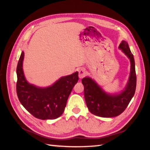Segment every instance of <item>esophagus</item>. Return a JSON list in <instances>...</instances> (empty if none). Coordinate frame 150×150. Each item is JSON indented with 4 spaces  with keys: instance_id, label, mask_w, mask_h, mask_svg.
I'll use <instances>...</instances> for the list:
<instances>
[{
    "instance_id": "esophagus-1",
    "label": "esophagus",
    "mask_w": 150,
    "mask_h": 150,
    "mask_svg": "<svg viewBox=\"0 0 150 150\" xmlns=\"http://www.w3.org/2000/svg\"><path fill=\"white\" fill-rule=\"evenodd\" d=\"M86 75V69L84 68H82L79 70V77L80 79L83 78Z\"/></svg>"
}]
</instances>
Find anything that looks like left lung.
Segmentation results:
<instances>
[{"label": "left lung", "mask_w": 150, "mask_h": 150, "mask_svg": "<svg viewBox=\"0 0 150 150\" xmlns=\"http://www.w3.org/2000/svg\"><path fill=\"white\" fill-rule=\"evenodd\" d=\"M119 48L128 56L131 62V71L125 90L117 95L106 94L92 79H82L84 88V98L86 106L91 113L102 117H114L126 110L135 94L137 84L135 60L128 42L122 41Z\"/></svg>", "instance_id": "8db88e82"}]
</instances>
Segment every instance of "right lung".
<instances>
[{"mask_svg": "<svg viewBox=\"0 0 150 150\" xmlns=\"http://www.w3.org/2000/svg\"><path fill=\"white\" fill-rule=\"evenodd\" d=\"M24 56V52H22L17 67L16 90L19 101L37 119H57L63 113L69 95L79 81L78 72L60 78L50 87L37 88L28 84L25 79L22 70Z\"/></svg>", "mask_w": 150, "mask_h": 150, "instance_id": "right-lung-1", "label": "right lung"}]
</instances>
